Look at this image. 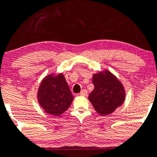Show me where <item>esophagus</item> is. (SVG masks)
<instances>
[{
    "instance_id": "1",
    "label": "esophagus",
    "mask_w": 157,
    "mask_h": 157,
    "mask_svg": "<svg viewBox=\"0 0 157 157\" xmlns=\"http://www.w3.org/2000/svg\"><path fill=\"white\" fill-rule=\"evenodd\" d=\"M80 94L82 95V96H87V90H82L81 91H80Z\"/></svg>"
}]
</instances>
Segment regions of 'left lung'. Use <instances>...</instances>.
Returning <instances> with one entry per match:
<instances>
[{
  "label": "left lung",
  "instance_id": "left-lung-1",
  "mask_svg": "<svg viewBox=\"0 0 157 157\" xmlns=\"http://www.w3.org/2000/svg\"><path fill=\"white\" fill-rule=\"evenodd\" d=\"M92 82L94 88L88 98L98 113L108 115L122 105L125 97L124 87L112 73L94 74Z\"/></svg>",
  "mask_w": 157,
  "mask_h": 157
}]
</instances>
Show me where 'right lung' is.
I'll use <instances>...</instances> for the list:
<instances>
[{
    "label": "right lung",
    "mask_w": 157,
    "mask_h": 157,
    "mask_svg": "<svg viewBox=\"0 0 157 157\" xmlns=\"http://www.w3.org/2000/svg\"><path fill=\"white\" fill-rule=\"evenodd\" d=\"M74 98L63 74L47 76L38 91L39 105L45 112L52 115H59L67 111Z\"/></svg>",
    "instance_id": "obj_1"
}]
</instances>
